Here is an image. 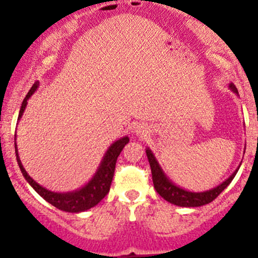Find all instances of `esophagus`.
I'll return each instance as SVG.
<instances>
[{
  "label": "esophagus",
  "instance_id": "1",
  "mask_svg": "<svg viewBox=\"0 0 258 258\" xmlns=\"http://www.w3.org/2000/svg\"><path fill=\"white\" fill-rule=\"evenodd\" d=\"M135 133L139 135H144V133H146V130L144 129V126H138V128L135 129Z\"/></svg>",
  "mask_w": 258,
  "mask_h": 258
}]
</instances>
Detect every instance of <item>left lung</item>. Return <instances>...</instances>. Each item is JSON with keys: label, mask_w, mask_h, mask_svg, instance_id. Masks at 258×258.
<instances>
[{"label": "left lung", "mask_w": 258, "mask_h": 258, "mask_svg": "<svg viewBox=\"0 0 258 258\" xmlns=\"http://www.w3.org/2000/svg\"><path fill=\"white\" fill-rule=\"evenodd\" d=\"M230 88L234 91L235 93L239 95L237 92L236 87L234 85H230ZM146 155H148L149 159V163H150L151 167V173H152V182H154V187L156 189V192L159 193L160 196L162 197L165 201L170 202V203L174 204V206L178 207H201L204 206V204L210 203V202L214 201L217 197L225 189L226 187L230 184V182L234 179L235 174H236L239 168L235 171L231 176L229 177L226 181H224L223 183L219 184L218 187L213 188V189L207 190V192H201V193H195V192H189V190H184L182 188L177 187L176 184H173L167 177L165 176V173L162 172L161 167L157 163L156 159L152 155V152L149 150H146ZM240 167V166H239Z\"/></svg>", "instance_id": "left-lung-1"}]
</instances>
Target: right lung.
<instances>
[{"mask_svg": "<svg viewBox=\"0 0 258 258\" xmlns=\"http://www.w3.org/2000/svg\"><path fill=\"white\" fill-rule=\"evenodd\" d=\"M38 82H35L32 86V88L29 90L28 95L26 96V98L23 99V103H22L21 110H19L18 119H21L22 114H23L24 109H26L27 101L29 99V97L34 93V91L38 88ZM129 143V138L124 137L118 141H115L114 144L110 145V148L108 149L106 152V156L103 157V161H102L101 166H99L98 171H97L93 178L88 182L85 187H82L81 189L76 190V192H70V193H55L51 190L45 189L44 187H41L40 184H38L37 182L33 178H30V176L27 173V171L24 170L23 165H22L21 160L18 157V151H17V145L15 144L16 148V156H17V162L21 168L22 173H23L24 178L28 181V183L34 188L35 192L38 193L40 197H43L48 203H50L51 206H54L57 209L62 210V212L68 213H80L84 212V210L93 208L102 199L108 195L110 189V184H112L113 176H114V170H115V162L123 150L124 146Z\"/></svg>", "mask_w": 258, "mask_h": 258, "instance_id": "obj_1", "label": "right lung"}]
</instances>
